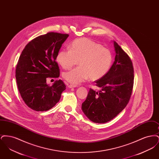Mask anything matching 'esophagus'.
Instances as JSON below:
<instances>
[{
	"label": "esophagus",
	"mask_w": 159,
	"mask_h": 159,
	"mask_svg": "<svg viewBox=\"0 0 159 159\" xmlns=\"http://www.w3.org/2000/svg\"><path fill=\"white\" fill-rule=\"evenodd\" d=\"M67 86H68V88H76L77 87L76 85L71 84H67Z\"/></svg>",
	"instance_id": "esophagus-1"
}]
</instances>
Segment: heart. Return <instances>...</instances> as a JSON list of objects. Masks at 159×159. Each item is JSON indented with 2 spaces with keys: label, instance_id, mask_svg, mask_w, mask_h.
Here are the masks:
<instances>
[{
  "label": "heart",
  "instance_id": "b5f03b06",
  "mask_svg": "<svg viewBox=\"0 0 159 159\" xmlns=\"http://www.w3.org/2000/svg\"><path fill=\"white\" fill-rule=\"evenodd\" d=\"M58 64L64 69L71 68L78 62L79 67L62 73L69 83L77 84L89 78L97 80L109 71L113 62L110 50L91 39L81 38L74 40L70 49H61L56 56Z\"/></svg>",
  "mask_w": 159,
  "mask_h": 159
}]
</instances>
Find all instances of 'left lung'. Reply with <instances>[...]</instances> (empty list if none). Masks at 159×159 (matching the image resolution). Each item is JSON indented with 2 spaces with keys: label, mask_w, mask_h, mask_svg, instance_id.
Listing matches in <instances>:
<instances>
[{
  "label": "left lung",
  "mask_w": 159,
  "mask_h": 159,
  "mask_svg": "<svg viewBox=\"0 0 159 159\" xmlns=\"http://www.w3.org/2000/svg\"><path fill=\"white\" fill-rule=\"evenodd\" d=\"M114 63L106 76L95 82L99 91L90 89L82 104L84 115L94 123L110 121L127 106L134 85V68L128 55L113 41Z\"/></svg>",
  "instance_id": "1"
}]
</instances>
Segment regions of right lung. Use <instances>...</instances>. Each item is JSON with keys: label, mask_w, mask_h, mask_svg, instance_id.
Wrapping results in <instances>:
<instances>
[{"label": "right lung", "mask_w": 159, "mask_h": 159, "mask_svg": "<svg viewBox=\"0 0 159 159\" xmlns=\"http://www.w3.org/2000/svg\"><path fill=\"white\" fill-rule=\"evenodd\" d=\"M68 36L53 32L39 36L25 46L20 55L15 71L16 84L23 101L33 110H50L66 89L61 80L49 86L46 78L60 76L56 56Z\"/></svg>", "instance_id": "1"}]
</instances>
